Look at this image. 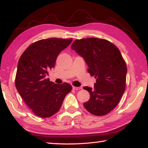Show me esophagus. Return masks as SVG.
Here are the masks:
<instances>
[{
	"mask_svg": "<svg viewBox=\"0 0 148 148\" xmlns=\"http://www.w3.org/2000/svg\"><path fill=\"white\" fill-rule=\"evenodd\" d=\"M72 88H73V90H80L81 89V88L80 87H75V86H73L72 87Z\"/></svg>",
	"mask_w": 148,
	"mask_h": 148,
	"instance_id": "34e87169",
	"label": "esophagus"
}]
</instances>
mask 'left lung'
<instances>
[{
    "label": "left lung",
    "instance_id": "8db88e82",
    "mask_svg": "<svg viewBox=\"0 0 148 148\" xmlns=\"http://www.w3.org/2000/svg\"><path fill=\"white\" fill-rule=\"evenodd\" d=\"M71 48L83 58L88 72L96 78L93 88L85 86L90 98L84 106L91 114L105 115L120 101L126 88L127 67L117 47L104 39L75 40Z\"/></svg>",
    "mask_w": 148,
    "mask_h": 148
}]
</instances>
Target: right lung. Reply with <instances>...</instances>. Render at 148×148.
I'll return each mask as SVG.
<instances>
[{"label":"right lung","mask_w":148,"mask_h":148,"mask_svg":"<svg viewBox=\"0 0 148 148\" xmlns=\"http://www.w3.org/2000/svg\"><path fill=\"white\" fill-rule=\"evenodd\" d=\"M72 39L49 38L34 42L22 53L18 64L15 85L23 101L42 118L59 111L65 96L72 90L68 83L57 84L47 78L56 60Z\"/></svg>","instance_id":"obj_1"}]
</instances>
